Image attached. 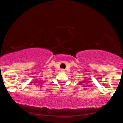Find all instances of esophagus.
<instances>
[{
  "mask_svg": "<svg viewBox=\"0 0 123 123\" xmlns=\"http://www.w3.org/2000/svg\"><path fill=\"white\" fill-rule=\"evenodd\" d=\"M61 71H62V72H64V71H65V69H61Z\"/></svg>",
  "mask_w": 123,
  "mask_h": 123,
  "instance_id": "esophagus-1",
  "label": "esophagus"
}]
</instances>
